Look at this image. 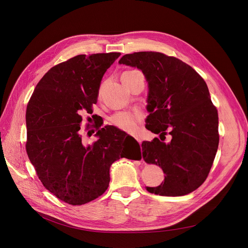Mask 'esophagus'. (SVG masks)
<instances>
[{
	"mask_svg": "<svg viewBox=\"0 0 248 248\" xmlns=\"http://www.w3.org/2000/svg\"><path fill=\"white\" fill-rule=\"evenodd\" d=\"M136 140H138V142H139V143H140H140H141V140H140V139H139V138H136Z\"/></svg>",
	"mask_w": 248,
	"mask_h": 248,
	"instance_id": "1",
	"label": "esophagus"
}]
</instances>
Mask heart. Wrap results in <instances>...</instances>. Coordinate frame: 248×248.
I'll return each mask as SVG.
<instances>
[{"instance_id":"heart-1","label":"heart","mask_w":248,"mask_h":248,"mask_svg":"<svg viewBox=\"0 0 248 248\" xmlns=\"http://www.w3.org/2000/svg\"><path fill=\"white\" fill-rule=\"evenodd\" d=\"M141 121L142 116L140 114H132V112H118L110 118L112 124L128 133L137 132Z\"/></svg>"}]
</instances>
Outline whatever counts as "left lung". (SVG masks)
I'll list each match as a JSON object with an SVG mask.
<instances>
[{
    "mask_svg": "<svg viewBox=\"0 0 248 248\" xmlns=\"http://www.w3.org/2000/svg\"><path fill=\"white\" fill-rule=\"evenodd\" d=\"M120 64L137 67L148 83L145 127L155 138L141 144L146 163L162 168L165 178L150 193L177 197L198 189L207 179L218 146V116L206 82L176 57L141 51L124 55Z\"/></svg>",
    "mask_w": 248,
    "mask_h": 248,
    "instance_id": "8db88e82",
    "label": "left lung"
}]
</instances>
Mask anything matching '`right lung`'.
Wrapping results in <instances>:
<instances>
[{
    "label": "right lung",
    "instance_id": "add662e5",
    "mask_svg": "<svg viewBox=\"0 0 248 248\" xmlns=\"http://www.w3.org/2000/svg\"><path fill=\"white\" fill-rule=\"evenodd\" d=\"M120 55L81 54L55 65L37 83L28 104L29 158L43 186L69 205H83L103 195L110 165L125 156L121 147L125 132L96 125L98 140L85 145L80 126L83 112H93L105 72Z\"/></svg>",
    "mask_w": 248,
    "mask_h": 248
}]
</instances>
